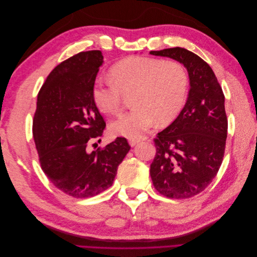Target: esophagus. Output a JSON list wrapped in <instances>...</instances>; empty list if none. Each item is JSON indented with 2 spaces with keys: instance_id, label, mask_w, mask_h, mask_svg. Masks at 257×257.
<instances>
[{
  "instance_id": "obj_1",
  "label": "esophagus",
  "mask_w": 257,
  "mask_h": 257,
  "mask_svg": "<svg viewBox=\"0 0 257 257\" xmlns=\"http://www.w3.org/2000/svg\"><path fill=\"white\" fill-rule=\"evenodd\" d=\"M139 142H141V141H139V139H130L128 144H130L131 147H134V146H136Z\"/></svg>"
}]
</instances>
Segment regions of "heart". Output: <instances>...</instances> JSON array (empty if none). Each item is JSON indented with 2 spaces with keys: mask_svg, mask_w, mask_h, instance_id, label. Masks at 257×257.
I'll return each mask as SVG.
<instances>
[{
  "mask_svg": "<svg viewBox=\"0 0 257 257\" xmlns=\"http://www.w3.org/2000/svg\"><path fill=\"white\" fill-rule=\"evenodd\" d=\"M189 77L177 61L131 57L116 63L111 78L100 77L92 90L98 109L107 114H119L125 97L133 94L134 109L111 123V132L130 139L141 138L157 122L174 121L184 106Z\"/></svg>",
  "mask_w": 257,
  "mask_h": 257,
  "instance_id": "heart-1",
  "label": "heart"
}]
</instances>
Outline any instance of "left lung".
Instances as JSON below:
<instances>
[{
	"instance_id": "left-lung-1",
	"label": "left lung",
	"mask_w": 257,
	"mask_h": 257,
	"mask_svg": "<svg viewBox=\"0 0 257 257\" xmlns=\"http://www.w3.org/2000/svg\"><path fill=\"white\" fill-rule=\"evenodd\" d=\"M188 69V100L177 119L154 139L150 166L154 188L168 198H190L212 182L222 164L227 137L225 97L212 68L180 47L150 51Z\"/></svg>"
}]
</instances>
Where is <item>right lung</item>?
I'll return each instance as SVG.
<instances>
[{
  "mask_svg": "<svg viewBox=\"0 0 257 257\" xmlns=\"http://www.w3.org/2000/svg\"><path fill=\"white\" fill-rule=\"evenodd\" d=\"M103 62L99 50L75 54L52 69L37 95L33 137L42 169L56 188L76 198L111 186L131 149L125 138L116 137L89 152L106 126L92 97Z\"/></svg>",
  "mask_w": 257,
  "mask_h": 257,
  "instance_id": "add662e5",
  "label": "right lung"
}]
</instances>
